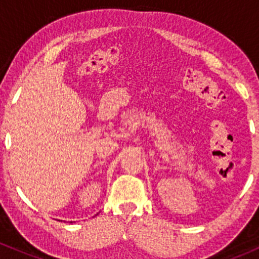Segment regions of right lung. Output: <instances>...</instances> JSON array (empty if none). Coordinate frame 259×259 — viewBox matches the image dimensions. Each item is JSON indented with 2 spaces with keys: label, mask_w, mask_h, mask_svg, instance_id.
<instances>
[{
  "label": "right lung",
  "mask_w": 259,
  "mask_h": 259,
  "mask_svg": "<svg viewBox=\"0 0 259 259\" xmlns=\"http://www.w3.org/2000/svg\"><path fill=\"white\" fill-rule=\"evenodd\" d=\"M71 223H72V222H71Z\"/></svg>",
  "instance_id": "right-lung-1"
}]
</instances>
